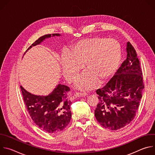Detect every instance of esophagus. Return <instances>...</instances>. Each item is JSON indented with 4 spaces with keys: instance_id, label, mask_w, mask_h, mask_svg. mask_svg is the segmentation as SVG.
Listing matches in <instances>:
<instances>
[{
    "instance_id": "34e87169",
    "label": "esophagus",
    "mask_w": 155,
    "mask_h": 155,
    "mask_svg": "<svg viewBox=\"0 0 155 155\" xmlns=\"http://www.w3.org/2000/svg\"><path fill=\"white\" fill-rule=\"evenodd\" d=\"M87 95V93H77L75 94V97H84L86 96Z\"/></svg>"
}]
</instances>
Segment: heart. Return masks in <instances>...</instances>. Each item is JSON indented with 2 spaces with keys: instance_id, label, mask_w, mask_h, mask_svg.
<instances>
[{
  "instance_id": "1",
  "label": "heart",
  "mask_w": 155,
  "mask_h": 155,
  "mask_svg": "<svg viewBox=\"0 0 155 155\" xmlns=\"http://www.w3.org/2000/svg\"><path fill=\"white\" fill-rule=\"evenodd\" d=\"M121 59V49L113 38L94 37L75 43L61 59L62 72L65 80L73 82L84 69L87 72L75 83L77 89L88 91L95 88L99 79L105 81L118 69Z\"/></svg>"
}]
</instances>
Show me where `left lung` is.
<instances>
[{
    "label": "left lung",
    "mask_w": 155,
    "mask_h": 155,
    "mask_svg": "<svg viewBox=\"0 0 155 155\" xmlns=\"http://www.w3.org/2000/svg\"><path fill=\"white\" fill-rule=\"evenodd\" d=\"M127 58L115 75L96 91L99 103L95 117L104 127L120 129L134 118L144 88L142 72L134 48L126 45Z\"/></svg>",
    "instance_id": "obj_1"
}]
</instances>
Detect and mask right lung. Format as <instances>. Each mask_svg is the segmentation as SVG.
<instances>
[{
    "instance_id": "add662e5",
    "label": "right lung",
    "mask_w": 155,
    "mask_h": 155,
    "mask_svg": "<svg viewBox=\"0 0 155 155\" xmlns=\"http://www.w3.org/2000/svg\"><path fill=\"white\" fill-rule=\"evenodd\" d=\"M60 35L59 34H53L41 36L32 44L26 52L47 38ZM20 87L28 112L40 129L48 133L54 134L67 127L72 116L70 108L71 102L67 97V93L70 91L68 86L59 84L47 96L32 94L22 86Z\"/></svg>"
}]
</instances>
